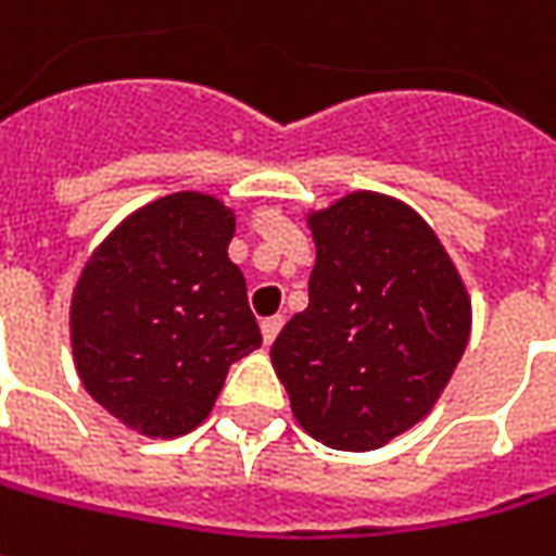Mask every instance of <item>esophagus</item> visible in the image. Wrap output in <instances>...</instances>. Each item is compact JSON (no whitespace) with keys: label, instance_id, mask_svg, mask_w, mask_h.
<instances>
[{"label":"esophagus","instance_id":"obj_1","mask_svg":"<svg viewBox=\"0 0 556 556\" xmlns=\"http://www.w3.org/2000/svg\"><path fill=\"white\" fill-rule=\"evenodd\" d=\"M279 329H282V317H267V320H261V332H264V342L270 345L274 339L279 336Z\"/></svg>","mask_w":556,"mask_h":556}]
</instances>
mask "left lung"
I'll return each mask as SVG.
<instances>
[{
    "label": "left lung",
    "instance_id": "obj_1",
    "mask_svg": "<svg viewBox=\"0 0 556 556\" xmlns=\"http://www.w3.org/2000/svg\"><path fill=\"white\" fill-rule=\"evenodd\" d=\"M307 224V307L270 361L304 432L374 451L439 401L470 339V299L435 232L395 199L351 192Z\"/></svg>",
    "mask_w": 556,
    "mask_h": 556
}]
</instances>
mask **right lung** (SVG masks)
I'll return each instance as SVG.
<instances>
[{
  "mask_svg": "<svg viewBox=\"0 0 556 556\" xmlns=\"http://www.w3.org/2000/svg\"><path fill=\"white\" fill-rule=\"evenodd\" d=\"M232 211L174 192L96 249L71 302L84 389L130 429L174 439L205 420L236 361L261 349Z\"/></svg>",
  "mask_w": 556,
  "mask_h": 556,
  "instance_id": "obj_1",
  "label": "right lung"
}]
</instances>
